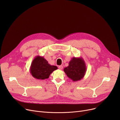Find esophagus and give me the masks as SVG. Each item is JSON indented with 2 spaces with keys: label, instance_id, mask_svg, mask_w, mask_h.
<instances>
[{
  "label": "esophagus",
  "instance_id": "obj_1",
  "mask_svg": "<svg viewBox=\"0 0 120 120\" xmlns=\"http://www.w3.org/2000/svg\"><path fill=\"white\" fill-rule=\"evenodd\" d=\"M58 68L60 69V70H62L63 68V66H62V65L59 66V67H58Z\"/></svg>",
  "mask_w": 120,
  "mask_h": 120
}]
</instances>
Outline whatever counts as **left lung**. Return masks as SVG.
I'll return each mask as SVG.
<instances>
[{
  "label": "left lung",
  "instance_id": "1",
  "mask_svg": "<svg viewBox=\"0 0 120 120\" xmlns=\"http://www.w3.org/2000/svg\"><path fill=\"white\" fill-rule=\"evenodd\" d=\"M64 71L67 76L73 82L81 80L86 71L85 61L82 57H73L69 62L68 66L64 68Z\"/></svg>",
  "mask_w": 120,
  "mask_h": 120
}]
</instances>
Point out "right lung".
<instances>
[{
	"mask_svg": "<svg viewBox=\"0 0 120 120\" xmlns=\"http://www.w3.org/2000/svg\"><path fill=\"white\" fill-rule=\"evenodd\" d=\"M57 68L56 66L49 64L43 56H36L31 62L30 71L34 78L45 80L48 79L50 74Z\"/></svg>",
	"mask_w": 120,
	"mask_h": 120,
	"instance_id": "obj_1",
	"label": "right lung"
}]
</instances>
